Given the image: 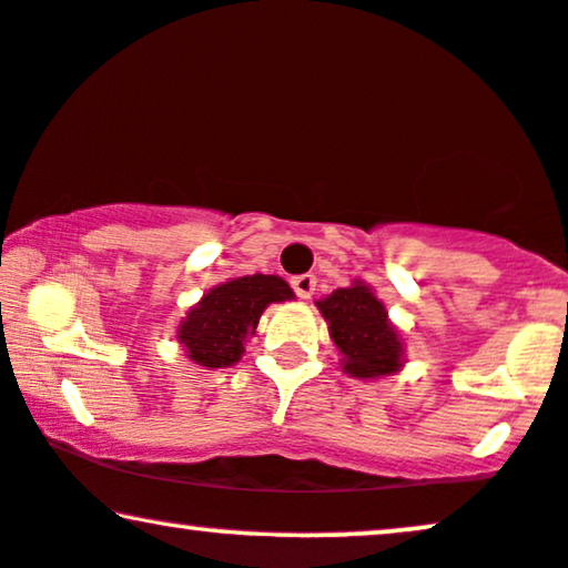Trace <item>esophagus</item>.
Instances as JSON below:
<instances>
[{"label": "esophagus", "instance_id": "1", "mask_svg": "<svg viewBox=\"0 0 568 568\" xmlns=\"http://www.w3.org/2000/svg\"><path fill=\"white\" fill-rule=\"evenodd\" d=\"M291 285H293V291L298 293V298H312V293H314V288H317V277L314 275H296L291 280Z\"/></svg>", "mask_w": 568, "mask_h": 568}]
</instances>
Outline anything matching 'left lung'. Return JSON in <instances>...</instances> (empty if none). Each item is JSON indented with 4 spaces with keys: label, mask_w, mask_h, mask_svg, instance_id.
Masks as SVG:
<instances>
[{
    "label": "left lung",
    "mask_w": 568,
    "mask_h": 568,
    "mask_svg": "<svg viewBox=\"0 0 568 568\" xmlns=\"http://www.w3.org/2000/svg\"><path fill=\"white\" fill-rule=\"evenodd\" d=\"M327 322L329 341L341 351V367L348 377L377 379L400 372L406 364V343L387 317L383 301L362 280L337 288L317 301Z\"/></svg>",
    "instance_id": "1"
}]
</instances>
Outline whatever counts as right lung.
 Listing matches in <instances>:
<instances>
[{
    "label": "right lung",
    "instance_id": "1",
    "mask_svg": "<svg viewBox=\"0 0 568 568\" xmlns=\"http://www.w3.org/2000/svg\"><path fill=\"white\" fill-rule=\"evenodd\" d=\"M291 298V285L277 275L231 277L189 308L175 337L199 367H233L241 362L248 337L256 333L264 308Z\"/></svg>",
    "mask_w": 568,
    "mask_h": 568
}]
</instances>
